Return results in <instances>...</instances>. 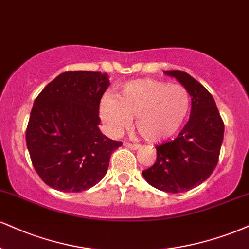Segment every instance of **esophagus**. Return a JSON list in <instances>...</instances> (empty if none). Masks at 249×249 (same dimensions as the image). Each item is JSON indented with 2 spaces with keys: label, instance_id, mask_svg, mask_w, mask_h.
Listing matches in <instances>:
<instances>
[{
  "label": "esophagus",
  "instance_id": "obj_1",
  "mask_svg": "<svg viewBox=\"0 0 249 249\" xmlns=\"http://www.w3.org/2000/svg\"><path fill=\"white\" fill-rule=\"evenodd\" d=\"M124 146H125V147H127V148L134 149V151H136V149H139L140 148V145H134V143H130V142H125Z\"/></svg>",
  "mask_w": 249,
  "mask_h": 249
}]
</instances>
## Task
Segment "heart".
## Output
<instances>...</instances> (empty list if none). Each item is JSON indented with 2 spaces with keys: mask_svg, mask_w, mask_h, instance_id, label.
I'll list each match as a JSON object with an SVG mask.
<instances>
[{
  "mask_svg": "<svg viewBox=\"0 0 249 249\" xmlns=\"http://www.w3.org/2000/svg\"><path fill=\"white\" fill-rule=\"evenodd\" d=\"M191 110L189 91L181 85L155 79H139L119 87L117 96L107 95L100 117L110 133L118 134L136 116V127L146 140L163 142L183 127Z\"/></svg>",
  "mask_w": 249,
  "mask_h": 249,
  "instance_id": "obj_1",
  "label": "heart"
}]
</instances>
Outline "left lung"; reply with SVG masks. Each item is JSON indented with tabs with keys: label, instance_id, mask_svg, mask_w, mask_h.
<instances>
[{
	"label": "left lung",
	"instance_id": "1",
	"mask_svg": "<svg viewBox=\"0 0 249 249\" xmlns=\"http://www.w3.org/2000/svg\"><path fill=\"white\" fill-rule=\"evenodd\" d=\"M189 91V122L176 139L157 147V162L143 170L152 187L166 193L191 190L209 178L217 166L224 138V123L212 95L189 74L166 71Z\"/></svg>",
	"mask_w": 249,
	"mask_h": 249
}]
</instances>
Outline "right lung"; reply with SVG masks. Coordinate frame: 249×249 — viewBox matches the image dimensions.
<instances>
[{"mask_svg": "<svg viewBox=\"0 0 249 249\" xmlns=\"http://www.w3.org/2000/svg\"><path fill=\"white\" fill-rule=\"evenodd\" d=\"M110 85L101 71H65L36 98L26 146L36 172L53 189L80 193L107 174L122 142L101 132L98 107Z\"/></svg>", "mask_w": 249, "mask_h": 249, "instance_id": "obj_1", "label": "right lung"}]
</instances>
